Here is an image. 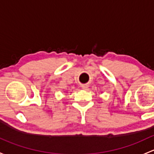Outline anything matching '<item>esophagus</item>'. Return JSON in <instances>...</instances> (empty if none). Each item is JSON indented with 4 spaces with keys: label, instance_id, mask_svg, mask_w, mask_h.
<instances>
[{
    "label": "esophagus",
    "instance_id": "1",
    "mask_svg": "<svg viewBox=\"0 0 154 154\" xmlns=\"http://www.w3.org/2000/svg\"><path fill=\"white\" fill-rule=\"evenodd\" d=\"M81 88H82V89H87V88H88V85H85V84H82V85H81Z\"/></svg>",
    "mask_w": 154,
    "mask_h": 154
}]
</instances>
